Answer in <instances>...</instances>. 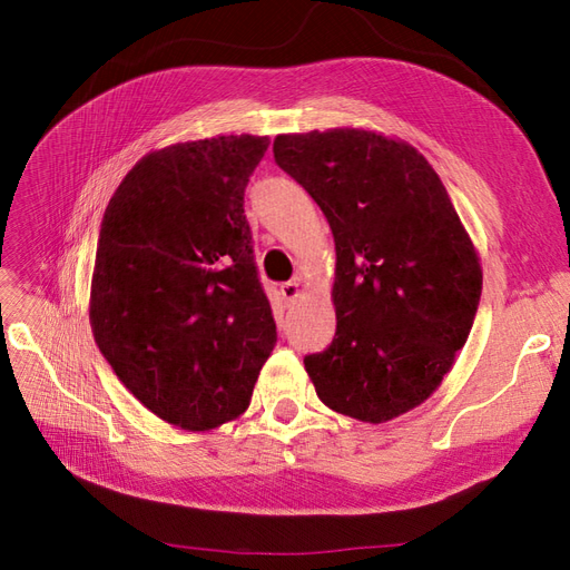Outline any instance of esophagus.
Masks as SVG:
<instances>
[{
    "instance_id": "34e87169",
    "label": "esophagus",
    "mask_w": 570,
    "mask_h": 570,
    "mask_svg": "<svg viewBox=\"0 0 570 570\" xmlns=\"http://www.w3.org/2000/svg\"><path fill=\"white\" fill-rule=\"evenodd\" d=\"M281 295H283V299L287 302V304H292V302H297L299 299V295H302V283L295 278V281H287V283H283L281 285Z\"/></svg>"
}]
</instances>
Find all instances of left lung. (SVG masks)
Wrapping results in <instances>:
<instances>
[{
  "mask_svg": "<svg viewBox=\"0 0 570 570\" xmlns=\"http://www.w3.org/2000/svg\"><path fill=\"white\" fill-rule=\"evenodd\" d=\"M273 157L335 237L331 347L304 358L325 406L385 423L425 402L473 327L482 271L440 176L373 130L278 135Z\"/></svg>",
  "mask_w": 570,
  "mask_h": 570,
  "instance_id": "obj_1",
  "label": "left lung"
}]
</instances>
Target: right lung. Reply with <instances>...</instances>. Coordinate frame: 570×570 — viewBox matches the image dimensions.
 Masks as SVG:
<instances>
[{"mask_svg":"<svg viewBox=\"0 0 570 570\" xmlns=\"http://www.w3.org/2000/svg\"><path fill=\"white\" fill-rule=\"evenodd\" d=\"M268 145L218 135L149 151L101 218L95 342L118 381L183 430L237 419L278 340L245 216Z\"/></svg>","mask_w":570,"mask_h":570,"instance_id":"obj_1","label":"right lung"}]
</instances>
